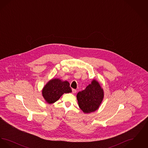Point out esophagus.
Listing matches in <instances>:
<instances>
[{
	"mask_svg": "<svg viewBox=\"0 0 148 148\" xmlns=\"http://www.w3.org/2000/svg\"><path fill=\"white\" fill-rule=\"evenodd\" d=\"M72 92H73V94L76 93V92H77V90H76V89H72Z\"/></svg>",
	"mask_w": 148,
	"mask_h": 148,
	"instance_id": "34e87169",
	"label": "esophagus"
}]
</instances>
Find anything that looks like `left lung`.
Returning <instances> with one entry per match:
<instances>
[{
	"instance_id": "8db88e82",
	"label": "left lung",
	"mask_w": 148,
	"mask_h": 148,
	"mask_svg": "<svg viewBox=\"0 0 148 148\" xmlns=\"http://www.w3.org/2000/svg\"><path fill=\"white\" fill-rule=\"evenodd\" d=\"M79 108L84 113L94 112L98 109L104 98V91L96 80H92L85 90L77 95Z\"/></svg>"
}]
</instances>
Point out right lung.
<instances>
[{"label": "right lung", "mask_w": 148, "mask_h": 148, "mask_svg": "<svg viewBox=\"0 0 148 148\" xmlns=\"http://www.w3.org/2000/svg\"><path fill=\"white\" fill-rule=\"evenodd\" d=\"M71 92L70 84L66 80L53 79L45 85L42 90V95L45 100L49 104L55 103L64 93Z\"/></svg>", "instance_id": "1"}]
</instances>
